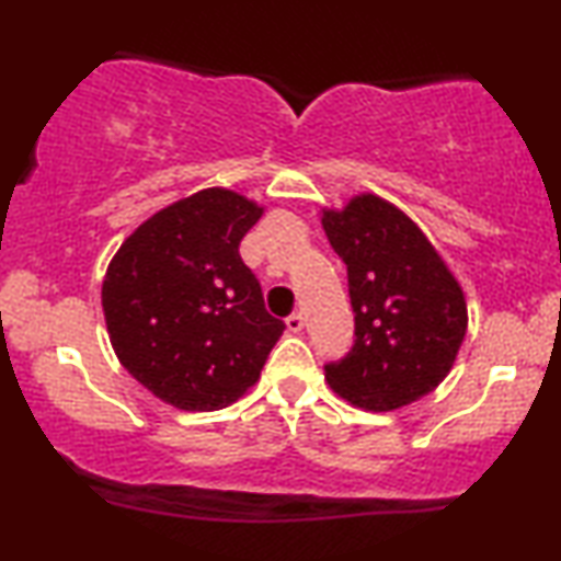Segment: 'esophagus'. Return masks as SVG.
<instances>
[{
	"mask_svg": "<svg viewBox=\"0 0 561 561\" xmlns=\"http://www.w3.org/2000/svg\"><path fill=\"white\" fill-rule=\"evenodd\" d=\"M286 327H288V332H294V334H298L304 329V317L301 313H290V317L286 319Z\"/></svg>",
	"mask_w": 561,
	"mask_h": 561,
	"instance_id": "1",
	"label": "esophagus"
}]
</instances>
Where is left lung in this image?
Returning a JSON list of instances; mask_svg holds the SVG:
<instances>
[{
  "label": "left lung",
  "mask_w": 561,
  "mask_h": 561,
  "mask_svg": "<svg viewBox=\"0 0 561 561\" xmlns=\"http://www.w3.org/2000/svg\"><path fill=\"white\" fill-rule=\"evenodd\" d=\"M321 227L347 265L355 347L324 367L363 411L403 409L439 386L467 334L465 290L421 227L378 194L324 206Z\"/></svg>",
  "instance_id": "8db88e82"
}]
</instances>
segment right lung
<instances>
[{
    "label": "right lung",
    "instance_id": "1",
    "mask_svg": "<svg viewBox=\"0 0 561 561\" xmlns=\"http://www.w3.org/2000/svg\"><path fill=\"white\" fill-rule=\"evenodd\" d=\"M265 206L202 188L145 219L114 252L102 309L122 367L163 403L219 411L260 380L280 319L240 257Z\"/></svg>",
    "mask_w": 561,
    "mask_h": 561
}]
</instances>
